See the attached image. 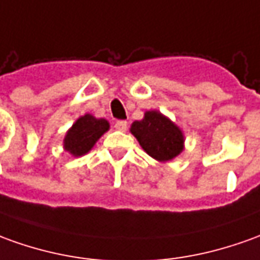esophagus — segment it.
Segmentation results:
<instances>
[{"instance_id":"1","label":"esophagus","mask_w":260,"mask_h":260,"mask_svg":"<svg viewBox=\"0 0 260 260\" xmlns=\"http://www.w3.org/2000/svg\"><path fill=\"white\" fill-rule=\"evenodd\" d=\"M114 128H116V130H119V132H126L127 121H124V120H119V121H116V123H114Z\"/></svg>"}]
</instances>
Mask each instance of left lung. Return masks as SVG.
Segmentation results:
<instances>
[{
  "instance_id": "8db88e82",
  "label": "left lung",
  "mask_w": 260,
  "mask_h": 260,
  "mask_svg": "<svg viewBox=\"0 0 260 260\" xmlns=\"http://www.w3.org/2000/svg\"><path fill=\"white\" fill-rule=\"evenodd\" d=\"M130 133L154 160L166 162L184 151V133L171 119L158 110H147L141 120L132 123Z\"/></svg>"
}]
</instances>
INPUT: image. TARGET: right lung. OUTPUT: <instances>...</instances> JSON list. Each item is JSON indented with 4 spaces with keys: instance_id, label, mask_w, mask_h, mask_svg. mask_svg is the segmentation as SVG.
Returning a JSON list of instances; mask_svg holds the SVG:
<instances>
[{
    "instance_id": "add662e5",
    "label": "right lung",
    "mask_w": 260,
    "mask_h": 260,
    "mask_svg": "<svg viewBox=\"0 0 260 260\" xmlns=\"http://www.w3.org/2000/svg\"><path fill=\"white\" fill-rule=\"evenodd\" d=\"M109 128L110 124L106 119H98L90 113H86L66 132L63 148L73 157L85 155L94 147L98 140Z\"/></svg>"
}]
</instances>
